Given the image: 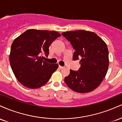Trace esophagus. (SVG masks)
Listing matches in <instances>:
<instances>
[{
    "instance_id": "obj_1",
    "label": "esophagus",
    "mask_w": 122,
    "mask_h": 122,
    "mask_svg": "<svg viewBox=\"0 0 122 122\" xmlns=\"http://www.w3.org/2000/svg\"><path fill=\"white\" fill-rule=\"evenodd\" d=\"M59 68H60V69H63V68H64V66H62L59 65Z\"/></svg>"
}]
</instances>
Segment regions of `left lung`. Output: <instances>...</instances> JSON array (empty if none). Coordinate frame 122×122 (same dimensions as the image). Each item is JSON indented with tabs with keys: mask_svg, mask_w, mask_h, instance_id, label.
<instances>
[{
	"mask_svg": "<svg viewBox=\"0 0 122 122\" xmlns=\"http://www.w3.org/2000/svg\"><path fill=\"white\" fill-rule=\"evenodd\" d=\"M62 35L75 49L73 60H79L78 71L70 70L64 79L74 91L88 93L99 86L106 77L109 65L108 50L106 43L96 33L86 30L66 31Z\"/></svg>",
	"mask_w": 122,
	"mask_h": 122,
	"instance_id": "left-lung-1",
	"label": "left lung"
}]
</instances>
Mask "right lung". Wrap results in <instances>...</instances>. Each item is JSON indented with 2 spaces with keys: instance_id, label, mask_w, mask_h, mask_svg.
<instances>
[{
  "instance_id": "obj_1",
  "label": "right lung",
  "mask_w": 122,
  "mask_h": 122,
  "mask_svg": "<svg viewBox=\"0 0 122 122\" xmlns=\"http://www.w3.org/2000/svg\"><path fill=\"white\" fill-rule=\"evenodd\" d=\"M61 34L55 31L29 29L15 39L11 47L10 62L15 76L26 87L35 89L45 84L58 68L44 61L51 43Z\"/></svg>"
}]
</instances>
